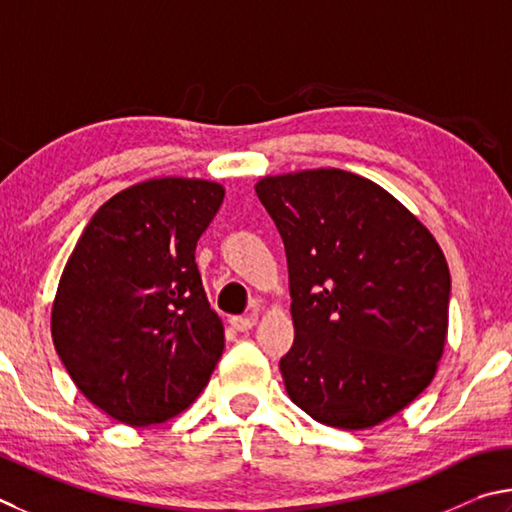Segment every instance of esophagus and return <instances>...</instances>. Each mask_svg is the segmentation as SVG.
I'll return each instance as SVG.
<instances>
[{"label": "esophagus", "instance_id": "1", "mask_svg": "<svg viewBox=\"0 0 512 512\" xmlns=\"http://www.w3.org/2000/svg\"><path fill=\"white\" fill-rule=\"evenodd\" d=\"M229 324L233 330H238V333H247V330L254 328V319L251 317H231Z\"/></svg>", "mask_w": 512, "mask_h": 512}]
</instances>
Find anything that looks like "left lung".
Instances as JSON below:
<instances>
[{
    "label": "left lung",
    "instance_id": "1",
    "mask_svg": "<svg viewBox=\"0 0 512 512\" xmlns=\"http://www.w3.org/2000/svg\"><path fill=\"white\" fill-rule=\"evenodd\" d=\"M256 195L288 256L290 400L328 427L384 423L427 389L443 357V249L405 204L348 170L267 175Z\"/></svg>",
    "mask_w": 512,
    "mask_h": 512
}]
</instances>
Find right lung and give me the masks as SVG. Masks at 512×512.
<instances>
[{"label": "right lung", "mask_w": 512, "mask_h": 512, "mask_svg": "<svg viewBox=\"0 0 512 512\" xmlns=\"http://www.w3.org/2000/svg\"><path fill=\"white\" fill-rule=\"evenodd\" d=\"M224 200L209 179H146L110 197L78 238L51 310V337L80 393L130 427L200 396L224 351L195 247Z\"/></svg>", "instance_id": "obj_1"}]
</instances>
